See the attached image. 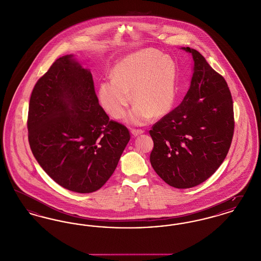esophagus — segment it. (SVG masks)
I'll return each mask as SVG.
<instances>
[{
	"mask_svg": "<svg viewBox=\"0 0 261 261\" xmlns=\"http://www.w3.org/2000/svg\"><path fill=\"white\" fill-rule=\"evenodd\" d=\"M131 133L133 136H138V135H141L144 133V130H141V129H132L131 130Z\"/></svg>",
	"mask_w": 261,
	"mask_h": 261,
	"instance_id": "34e87169",
	"label": "esophagus"
}]
</instances>
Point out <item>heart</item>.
Segmentation results:
<instances>
[{"mask_svg":"<svg viewBox=\"0 0 261 261\" xmlns=\"http://www.w3.org/2000/svg\"><path fill=\"white\" fill-rule=\"evenodd\" d=\"M113 79L100 83L99 99L112 117H124L133 99L136 102L127 122L144 125L171 112L177 98L175 62L159 50L142 49L126 56L112 69Z\"/></svg>","mask_w":261,"mask_h":261,"instance_id":"1","label":"heart"}]
</instances>
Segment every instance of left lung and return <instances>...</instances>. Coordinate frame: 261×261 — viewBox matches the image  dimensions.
Returning <instances> with one entry per match:
<instances>
[{"label": "left lung", "mask_w": 261, "mask_h": 261, "mask_svg": "<svg viewBox=\"0 0 261 261\" xmlns=\"http://www.w3.org/2000/svg\"><path fill=\"white\" fill-rule=\"evenodd\" d=\"M191 86L182 102L151 127L152 168L169 186L188 189L208 179L224 162L234 134L231 92L199 51Z\"/></svg>", "instance_id": "left-lung-1"}]
</instances>
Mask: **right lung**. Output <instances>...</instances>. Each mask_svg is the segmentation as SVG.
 <instances>
[{"mask_svg":"<svg viewBox=\"0 0 261 261\" xmlns=\"http://www.w3.org/2000/svg\"><path fill=\"white\" fill-rule=\"evenodd\" d=\"M27 128L44 171L81 194L106 184L130 140L129 130L99 106L93 76L72 55L58 59L35 84Z\"/></svg>","mask_w":261,"mask_h":261,"instance_id":"1","label":"right lung"}]
</instances>
